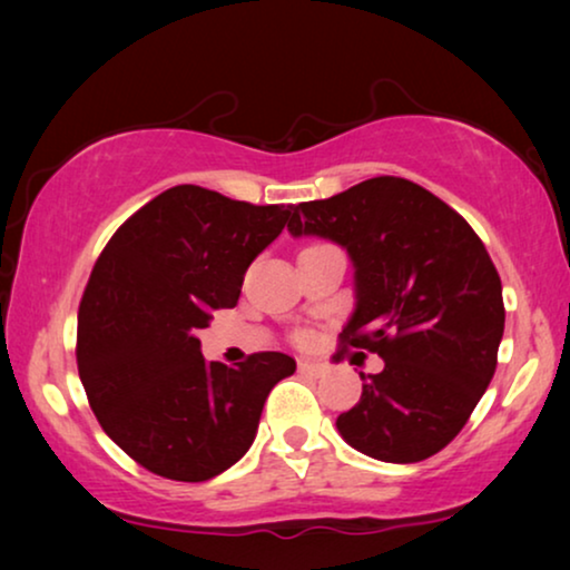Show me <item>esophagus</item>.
Instances as JSON below:
<instances>
[{"label":"esophagus","mask_w":570,"mask_h":570,"mask_svg":"<svg viewBox=\"0 0 570 570\" xmlns=\"http://www.w3.org/2000/svg\"><path fill=\"white\" fill-rule=\"evenodd\" d=\"M298 371L306 373L311 379H322L326 373V365L324 363H311V361H298Z\"/></svg>","instance_id":"1"}]
</instances>
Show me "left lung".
Listing matches in <instances>:
<instances>
[{"label":"left lung","mask_w":570,"mask_h":570,"mask_svg":"<svg viewBox=\"0 0 570 570\" xmlns=\"http://www.w3.org/2000/svg\"><path fill=\"white\" fill-rule=\"evenodd\" d=\"M287 230L330 238L355 264L357 306L334 357L350 347L384 357L337 417L342 439L394 464L439 454L498 365L505 308L485 244L456 209L400 176L301 202Z\"/></svg>","instance_id":"1"}]
</instances>
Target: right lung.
<instances>
[{
  "instance_id": "right-lung-1",
  "label": "right lung",
  "mask_w": 570,
  "mask_h": 570,
  "mask_svg": "<svg viewBox=\"0 0 570 570\" xmlns=\"http://www.w3.org/2000/svg\"><path fill=\"white\" fill-rule=\"evenodd\" d=\"M293 205H252L181 184L119 225L85 285L77 371L98 423L124 454L166 480L202 482L254 443L285 353L238 368L207 363L197 332L238 303L244 275L283 233Z\"/></svg>"
}]
</instances>
